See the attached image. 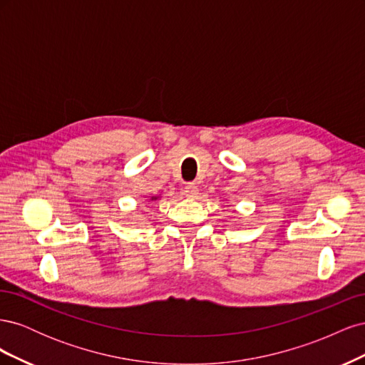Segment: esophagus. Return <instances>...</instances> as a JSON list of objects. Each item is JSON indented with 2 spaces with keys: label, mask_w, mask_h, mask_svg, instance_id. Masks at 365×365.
Instances as JSON below:
<instances>
[{
  "label": "esophagus",
  "mask_w": 365,
  "mask_h": 365,
  "mask_svg": "<svg viewBox=\"0 0 365 365\" xmlns=\"http://www.w3.org/2000/svg\"><path fill=\"white\" fill-rule=\"evenodd\" d=\"M197 193H200V190H197V185L193 184V182L187 184V185L184 187V195H185L187 197H196Z\"/></svg>",
  "instance_id": "esophagus-1"
}]
</instances>
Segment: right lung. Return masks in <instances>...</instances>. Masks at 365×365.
I'll list each match as a JSON object with an SVG mask.
<instances>
[{
	"instance_id": "right-lung-1",
	"label": "right lung",
	"mask_w": 365,
	"mask_h": 365,
	"mask_svg": "<svg viewBox=\"0 0 365 365\" xmlns=\"http://www.w3.org/2000/svg\"><path fill=\"white\" fill-rule=\"evenodd\" d=\"M153 200H157V197H155V196H153V197H152V201H153Z\"/></svg>"
}]
</instances>
